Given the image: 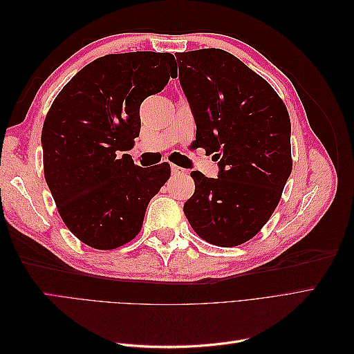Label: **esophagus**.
<instances>
[{
	"label": "esophagus",
	"instance_id": "obj_1",
	"mask_svg": "<svg viewBox=\"0 0 354 354\" xmlns=\"http://www.w3.org/2000/svg\"><path fill=\"white\" fill-rule=\"evenodd\" d=\"M171 171H173V176H181V174L186 173V169L180 168L177 165H171Z\"/></svg>",
	"mask_w": 354,
	"mask_h": 354
}]
</instances>
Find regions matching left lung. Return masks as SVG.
<instances>
[{
	"mask_svg": "<svg viewBox=\"0 0 354 354\" xmlns=\"http://www.w3.org/2000/svg\"><path fill=\"white\" fill-rule=\"evenodd\" d=\"M178 78L196 122V140L220 174L192 171L185 214L198 236L217 246L254 238L269 221L292 171L291 121L272 85L220 48L180 53Z\"/></svg>",
	"mask_w": 354,
	"mask_h": 354,
	"instance_id": "1",
	"label": "left lung"
}]
</instances>
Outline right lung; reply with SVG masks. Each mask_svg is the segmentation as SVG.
<instances>
[{
	"instance_id": "obj_1",
	"label": "right lung",
	"mask_w": 354,
	"mask_h": 354,
	"mask_svg": "<svg viewBox=\"0 0 354 354\" xmlns=\"http://www.w3.org/2000/svg\"><path fill=\"white\" fill-rule=\"evenodd\" d=\"M171 53L108 55L62 88L42 125L44 177L66 227L95 250H115L142 230L146 208L171 176L131 155L140 104L176 77Z\"/></svg>"
}]
</instances>
